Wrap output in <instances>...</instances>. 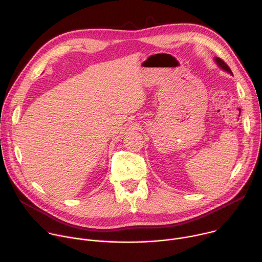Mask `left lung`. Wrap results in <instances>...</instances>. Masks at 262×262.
<instances>
[{
    "mask_svg": "<svg viewBox=\"0 0 262 262\" xmlns=\"http://www.w3.org/2000/svg\"><path fill=\"white\" fill-rule=\"evenodd\" d=\"M214 60L216 61V63L223 69V70H225V71H227L228 73H230V74H232L233 75V73H232V71H231V69L228 67V64L223 60V59H221V58H219V57H215L214 58Z\"/></svg>",
    "mask_w": 262,
    "mask_h": 262,
    "instance_id": "left-lung-1",
    "label": "left lung"
}]
</instances>
